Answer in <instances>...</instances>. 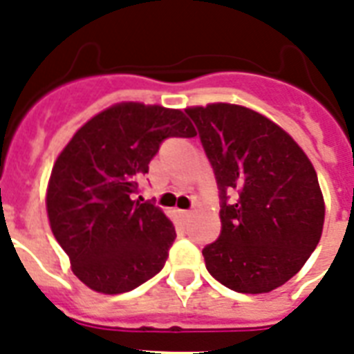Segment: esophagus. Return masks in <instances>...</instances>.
<instances>
[{"mask_svg": "<svg viewBox=\"0 0 354 354\" xmlns=\"http://www.w3.org/2000/svg\"><path fill=\"white\" fill-rule=\"evenodd\" d=\"M178 215L182 216V218H187V216L193 215V211H191V209H178Z\"/></svg>", "mask_w": 354, "mask_h": 354, "instance_id": "1", "label": "esophagus"}]
</instances>
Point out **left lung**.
<instances>
[{"instance_id": "8db88e82", "label": "left lung", "mask_w": 354, "mask_h": 354, "mask_svg": "<svg viewBox=\"0 0 354 354\" xmlns=\"http://www.w3.org/2000/svg\"><path fill=\"white\" fill-rule=\"evenodd\" d=\"M215 172L221 235L202 250L218 283L242 294L285 285L316 250L325 205L318 176L275 122L236 104L185 110Z\"/></svg>"}]
</instances>
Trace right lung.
Masks as SVG:
<instances>
[{"instance_id":"add662e5","label":"right lung","mask_w":354,"mask_h":354,"mask_svg":"<svg viewBox=\"0 0 354 354\" xmlns=\"http://www.w3.org/2000/svg\"><path fill=\"white\" fill-rule=\"evenodd\" d=\"M180 110L122 102L86 122L53 167L47 215L86 286L122 294L160 274L172 222L139 196V180L169 138H194Z\"/></svg>"}]
</instances>
